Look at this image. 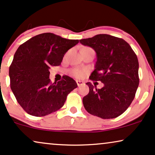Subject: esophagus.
I'll return each mask as SVG.
<instances>
[{
    "instance_id": "34e87169",
    "label": "esophagus",
    "mask_w": 155,
    "mask_h": 155,
    "mask_svg": "<svg viewBox=\"0 0 155 155\" xmlns=\"http://www.w3.org/2000/svg\"><path fill=\"white\" fill-rule=\"evenodd\" d=\"M76 84H77L78 86H80L83 85V84H84V82L81 81H79V80H76Z\"/></svg>"
}]
</instances>
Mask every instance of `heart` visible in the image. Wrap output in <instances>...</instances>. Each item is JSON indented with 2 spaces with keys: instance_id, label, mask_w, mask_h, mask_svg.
Listing matches in <instances>:
<instances>
[{
  "instance_id": "heart-1",
  "label": "heart",
  "mask_w": 155,
  "mask_h": 155,
  "mask_svg": "<svg viewBox=\"0 0 155 155\" xmlns=\"http://www.w3.org/2000/svg\"><path fill=\"white\" fill-rule=\"evenodd\" d=\"M70 73L71 74V75L75 76V77L81 79V78L84 77V74H85V71L81 69H74L71 70Z\"/></svg>"
}]
</instances>
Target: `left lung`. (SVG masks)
Segmentation results:
<instances>
[{"mask_svg":"<svg viewBox=\"0 0 155 155\" xmlns=\"http://www.w3.org/2000/svg\"><path fill=\"white\" fill-rule=\"evenodd\" d=\"M80 42L96 52L95 69L89 79L104 84L101 89L91 82L86 84L89 93L83 98L84 108L103 119L118 117L131 104L139 85L137 55L124 40L109 35H97Z\"/></svg>","mask_w":155,"mask_h":155,"instance_id":"8db88e82","label":"left lung"}]
</instances>
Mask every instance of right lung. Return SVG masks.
Returning <instances> with one entry per match:
<instances>
[{
  "instance_id": "obj_1",
  "label": "right lung",
  "mask_w": 155,
  "mask_h": 155,
  "mask_svg": "<svg viewBox=\"0 0 155 155\" xmlns=\"http://www.w3.org/2000/svg\"><path fill=\"white\" fill-rule=\"evenodd\" d=\"M78 43V40L46 32L18 47L9 68L10 88L28 114L42 117L58 110L68 94L77 87L76 82L68 76L52 84L49 69L60 65L65 53Z\"/></svg>"
}]
</instances>
